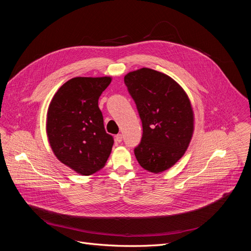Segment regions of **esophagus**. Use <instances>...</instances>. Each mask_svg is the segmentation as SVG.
<instances>
[{"label":"esophagus","instance_id":"esophagus-1","mask_svg":"<svg viewBox=\"0 0 251 251\" xmlns=\"http://www.w3.org/2000/svg\"><path fill=\"white\" fill-rule=\"evenodd\" d=\"M115 140L120 143L121 141H123V135H121V134H117V135L115 136Z\"/></svg>","mask_w":251,"mask_h":251}]
</instances>
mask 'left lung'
Masks as SVG:
<instances>
[{
    "label": "left lung",
    "mask_w": 251,
    "mask_h": 251,
    "mask_svg": "<svg viewBox=\"0 0 251 251\" xmlns=\"http://www.w3.org/2000/svg\"><path fill=\"white\" fill-rule=\"evenodd\" d=\"M142 123V138L134 153L144 170L162 173L184 155L194 133L191 100L177 81L149 68L125 76Z\"/></svg>",
    "instance_id": "left-lung-1"
}]
</instances>
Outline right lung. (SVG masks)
<instances>
[{"instance_id": "obj_1", "label": "right lung", "mask_w": 251, "mask_h": 251, "mask_svg": "<svg viewBox=\"0 0 251 251\" xmlns=\"http://www.w3.org/2000/svg\"><path fill=\"white\" fill-rule=\"evenodd\" d=\"M112 77H74L65 82L50 101L46 132L58 160L83 176L105 165L113 137L104 130L98 100Z\"/></svg>"}]
</instances>
